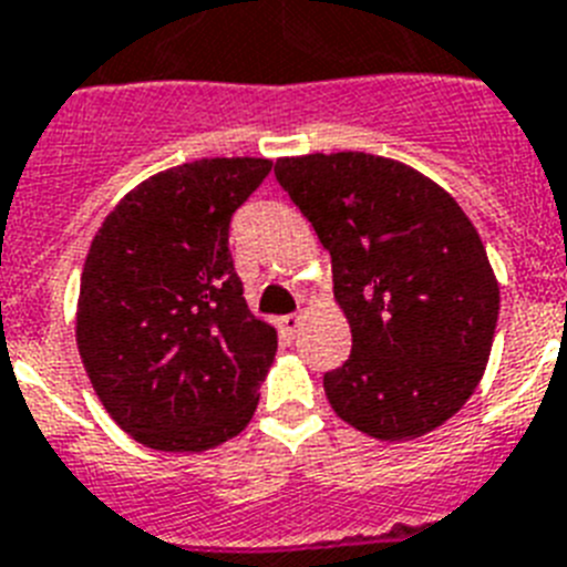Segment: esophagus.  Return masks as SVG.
Returning a JSON list of instances; mask_svg holds the SVG:
<instances>
[{"label": "esophagus", "mask_w": 567, "mask_h": 567, "mask_svg": "<svg viewBox=\"0 0 567 567\" xmlns=\"http://www.w3.org/2000/svg\"><path fill=\"white\" fill-rule=\"evenodd\" d=\"M298 327H301V316H284V318H278V330L284 336H295V333H298Z\"/></svg>", "instance_id": "obj_1"}]
</instances>
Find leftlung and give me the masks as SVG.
<instances>
[{"instance_id": "1", "label": "left lung", "mask_w": 567, "mask_h": 567, "mask_svg": "<svg viewBox=\"0 0 567 567\" xmlns=\"http://www.w3.org/2000/svg\"><path fill=\"white\" fill-rule=\"evenodd\" d=\"M275 176L330 251L353 336L324 373L333 411L382 443L434 432L475 394L502 303L472 219L420 171L359 150L278 158Z\"/></svg>"}]
</instances>
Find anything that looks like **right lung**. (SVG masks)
Wrapping results in <instances>:
<instances>
[{
    "label": "right lung",
    "instance_id": "right-lung-1",
    "mask_svg": "<svg viewBox=\"0 0 567 567\" xmlns=\"http://www.w3.org/2000/svg\"><path fill=\"white\" fill-rule=\"evenodd\" d=\"M269 171L251 156L171 167L95 231L74 339L97 400L142 446L205 452L255 414L278 333L243 298L228 223Z\"/></svg>",
    "mask_w": 567,
    "mask_h": 567
}]
</instances>
